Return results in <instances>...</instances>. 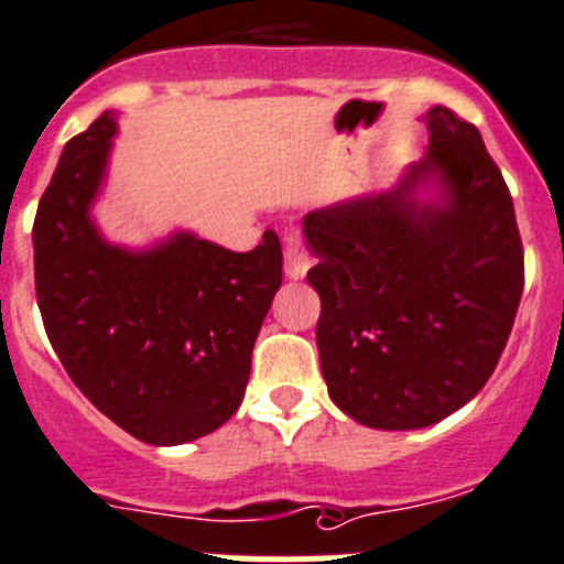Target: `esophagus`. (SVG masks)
<instances>
[{
	"mask_svg": "<svg viewBox=\"0 0 564 564\" xmlns=\"http://www.w3.org/2000/svg\"><path fill=\"white\" fill-rule=\"evenodd\" d=\"M310 265H313V257H310V251L304 249L302 238L291 235V238L285 240V273L291 279H304V273L310 271Z\"/></svg>",
	"mask_w": 564,
	"mask_h": 564,
	"instance_id": "34e87169",
	"label": "esophagus"
}]
</instances>
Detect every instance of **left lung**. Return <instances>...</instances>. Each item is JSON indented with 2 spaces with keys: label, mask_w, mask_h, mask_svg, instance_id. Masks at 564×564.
<instances>
[{
  "label": "left lung",
  "mask_w": 564,
  "mask_h": 564,
  "mask_svg": "<svg viewBox=\"0 0 564 564\" xmlns=\"http://www.w3.org/2000/svg\"><path fill=\"white\" fill-rule=\"evenodd\" d=\"M429 149L393 191L304 216L329 399L362 426L423 429L468 404L512 332L523 246L479 130L426 112ZM423 184L441 187L421 203Z\"/></svg>",
  "instance_id": "8db88e82"
}]
</instances>
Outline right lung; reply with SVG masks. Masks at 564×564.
Masks as SVG:
<instances>
[{
    "instance_id": "right-lung-1",
    "label": "right lung",
    "mask_w": 564,
    "mask_h": 564,
    "mask_svg": "<svg viewBox=\"0 0 564 564\" xmlns=\"http://www.w3.org/2000/svg\"><path fill=\"white\" fill-rule=\"evenodd\" d=\"M116 118L101 112L66 143L41 196L35 296L52 348L85 399L152 446L216 432L246 393L282 246L268 229L251 251L191 232L143 251L112 246L90 218Z\"/></svg>"
}]
</instances>
